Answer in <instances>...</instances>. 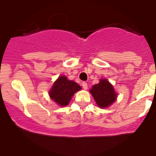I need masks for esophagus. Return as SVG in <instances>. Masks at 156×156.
<instances>
[{"mask_svg": "<svg viewBox=\"0 0 156 156\" xmlns=\"http://www.w3.org/2000/svg\"><path fill=\"white\" fill-rule=\"evenodd\" d=\"M81 85H82V88H83L84 89H87V88H88V85H87L86 82H82Z\"/></svg>", "mask_w": 156, "mask_h": 156, "instance_id": "obj_1", "label": "esophagus"}]
</instances>
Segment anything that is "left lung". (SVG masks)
Here are the masks:
<instances>
[{
    "label": "left lung",
    "mask_w": 156,
    "mask_h": 156,
    "mask_svg": "<svg viewBox=\"0 0 156 156\" xmlns=\"http://www.w3.org/2000/svg\"><path fill=\"white\" fill-rule=\"evenodd\" d=\"M90 93L93 96L96 104L100 108L109 107L117 97L113 86L107 79H100L99 83L92 86Z\"/></svg>",
    "instance_id": "8db88e82"
}]
</instances>
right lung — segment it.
I'll list each match as a JSON object with an SVG mask.
<instances>
[{
    "instance_id": "right-lung-1",
    "label": "right lung",
    "mask_w": 156,
    "mask_h": 156,
    "mask_svg": "<svg viewBox=\"0 0 156 156\" xmlns=\"http://www.w3.org/2000/svg\"><path fill=\"white\" fill-rule=\"evenodd\" d=\"M81 87L66 76H60L50 88L49 95L53 101L61 106H65L71 101L74 94L81 90Z\"/></svg>"
}]
</instances>
